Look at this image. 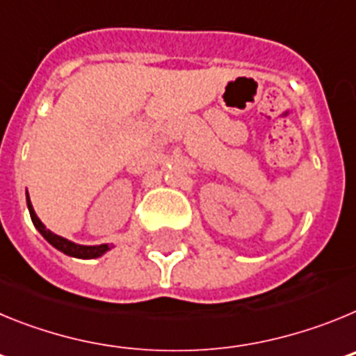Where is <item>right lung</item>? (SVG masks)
Instances as JSON below:
<instances>
[{"label":"right lung","instance_id":"obj_1","mask_svg":"<svg viewBox=\"0 0 356 356\" xmlns=\"http://www.w3.org/2000/svg\"><path fill=\"white\" fill-rule=\"evenodd\" d=\"M26 203H28V210H30L31 221H33L35 228L40 232V235H42V237L46 238L51 246H55L56 250L62 251V253L69 254V257H76V259H97V257H102L103 253H106V251L110 250L108 244H99V246H81V244H74V242L67 241V238L60 237V235H55L53 232H49V229L42 225V221H40L39 217H37L35 210H33V207H31V201L28 196H26Z\"/></svg>","mask_w":356,"mask_h":356}]
</instances>
